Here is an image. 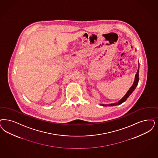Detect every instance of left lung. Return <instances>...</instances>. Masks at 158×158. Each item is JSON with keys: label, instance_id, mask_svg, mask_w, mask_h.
Wrapping results in <instances>:
<instances>
[{"label": "left lung", "instance_id": "8db88e82", "mask_svg": "<svg viewBox=\"0 0 158 158\" xmlns=\"http://www.w3.org/2000/svg\"><path fill=\"white\" fill-rule=\"evenodd\" d=\"M139 63H138V71H137V72H136V75L135 76V79H134V83H133L132 85L131 86V87L130 88V89L128 90L127 92L126 93V94H125L123 98H121L120 100H119L117 103L108 104H100V105L102 106H114L120 105L121 104H122L123 103H124V102H125L127 98L131 94V93L134 92V90L135 89V88H136L137 85H138V82H139Z\"/></svg>", "mask_w": 158, "mask_h": 158}]
</instances>
